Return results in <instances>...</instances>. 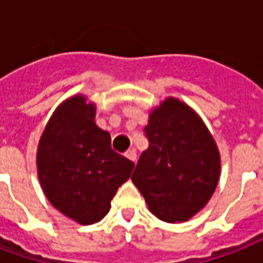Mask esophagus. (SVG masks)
Returning <instances> with one entry per match:
<instances>
[{
  "mask_svg": "<svg viewBox=\"0 0 263 263\" xmlns=\"http://www.w3.org/2000/svg\"><path fill=\"white\" fill-rule=\"evenodd\" d=\"M125 156L127 158V159L132 160V162H134V163H136V160H137V154H136V151L134 149L127 151V152L125 154Z\"/></svg>",
  "mask_w": 263,
  "mask_h": 263,
  "instance_id": "34e87169",
  "label": "esophagus"
}]
</instances>
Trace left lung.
I'll return each mask as SVG.
<instances>
[{
    "mask_svg": "<svg viewBox=\"0 0 263 263\" xmlns=\"http://www.w3.org/2000/svg\"><path fill=\"white\" fill-rule=\"evenodd\" d=\"M144 151L132 181L151 213L166 222H184L200 211L219 180L214 138L186 104L167 99L152 112Z\"/></svg>",
    "mask_w": 263,
    "mask_h": 263,
    "instance_id": "8db88e82",
    "label": "left lung"
}]
</instances>
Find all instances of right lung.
Returning a JSON list of instances; mask_svg holds the SVG:
<instances>
[{
  "label": "right lung",
  "instance_id": "right-lung-1",
  "mask_svg": "<svg viewBox=\"0 0 263 263\" xmlns=\"http://www.w3.org/2000/svg\"><path fill=\"white\" fill-rule=\"evenodd\" d=\"M83 96L63 103L41 136L36 166L48 200L83 225L99 222L134 163L111 148V136L95 123Z\"/></svg>",
  "mask_w": 263,
  "mask_h": 263
}]
</instances>
